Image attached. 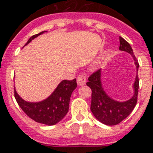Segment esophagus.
<instances>
[{"instance_id": "obj_1", "label": "esophagus", "mask_w": 153, "mask_h": 153, "mask_svg": "<svg viewBox=\"0 0 153 153\" xmlns=\"http://www.w3.org/2000/svg\"><path fill=\"white\" fill-rule=\"evenodd\" d=\"M77 83L79 86H83L86 83V76L84 74H80L77 77Z\"/></svg>"}]
</instances>
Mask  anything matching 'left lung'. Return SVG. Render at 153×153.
<instances>
[{"label": "left lung", "mask_w": 153, "mask_h": 153, "mask_svg": "<svg viewBox=\"0 0 153 153\" xmlns=\"http://www.w3.org/2000/svg\"><path fill=\"white\" fill-rule=\"evenodd\" d=\"M119 49L126 51L131 55L136 65L137 72L138 70V62L136 59L131 46L128 42L120 37V47ZM102 70H98L89 76L87 85L92 90V102H91V111L93 115L101 123L106 125H115L128 117L129 114L136 106L138 99V74L135 78L134 83V95L130 99L125 102H118L111 98L104 91L101 80Z\"/></svg>", "instance_id": "1"}]
</instances>
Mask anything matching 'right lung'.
Wrapping results in <instances>:
<instances>
[{
	"label": "right lung",
	"instance_id": "1",
	"mask_svg": "<svg viewBox=\"0 0 153 153\" xmlns=\"http://www.w3.org/2000/svg\"><path fill=\"white\" fill-rule=\"evenodd\" d=\"M45 32H41L38 34L32 36L25 45ZM76 87V79L62 80L50 96L38 102H28L25 101L19 96L15 88V97L19 106L29 118L43 125H54L60 122L68 112L70 97Z\"/></svg>",
	"mask_w": 153,
	"mask_h": 153
}]
</instances>
